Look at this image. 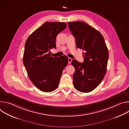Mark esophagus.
Instances as JSON below:
<instances>
[{
	"instance_id": "1",
	"label": "esophagus",
	"mask_w": 129,
	"mask_h": 129,
	"mask_svg": "<svg viewBox=\"0 0 129 129\" xmlns=\"http://www.w3.org/2000/svg\"><path fill=\"white\" fill-rule=\"evenodd\" d=\"M72 59L71 58H68V63H69V64H70V63H71V61H72Z\"/></svg>"
}]
</instances>
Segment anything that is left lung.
Returning <instances> with one entry per match:
<instances>
[{"instance_id": "8db88e82", "label": "left lung", "mask_w": 129, "mask_h": 129, "mask_svg": "<svg viewBox=\"0 0 129 129\" xmlns=\"http://www.w3.org/2000/svg\"><path fill=\"white\" fill-rule=\"evenodd\" d=\"M68 24L75 38L77 47L85 51L83 63L76 59L71 62L75 68L73 86L82 92H89L99 85L105 76L109 58L108 48L102 35L86 23L74 21Z\"/></svg>"}]
</instances>
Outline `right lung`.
I'll list each match as a JSON object with an SVG mask.
<instances>
[{
	"instance_id": "add662e5",
	"label": "right lung",
	"mask_w": 129,
	"mask_h": 129,
	"mask_svg": "<svg viewBox=\"0 0 129 129\" xmlns=\"http://www.w3.org/2000/svg\"><path fill=\"white\" fill-rule=\"evenodd\" d=\"M64 22H46L35 30L26 41L23 62L28 76L40 90L49 92L59 86L68 57H52L50 49L56 47L57 35L66 28Z\"/></svg>"
}]
</instances>
